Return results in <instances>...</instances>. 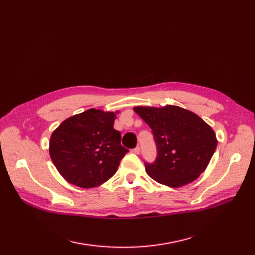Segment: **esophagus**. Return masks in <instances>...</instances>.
<instances>
[{
  "label": "esophagus",
  "instance_id": "obj_1",
  "mask_svg": "<svg viewBox=\"0 0 255 255\" xmlns=\"http://www.w3.org/2000/svg\"><path fill=\"white\" fill-rule=\"evenodd\" d=\"M132 152L134 153V154H136V155H138V154L140 153V148H139V146H136L135 149H133V150H132Z\"/></svg>",
  "mask_w": 255,
  "mask_h": 255
}]
</instances>
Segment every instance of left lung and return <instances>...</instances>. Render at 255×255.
<instances>
[{"label":"left lung","instance_id":"left-lung-1","mask_svg":"<svg viewBox=\"0 0 255 255\" xmlns=\"http://www.w3.org/2000/svg\"><path fill=\"white\" fill-rule=\"evenodd\" d=\"M133 111L153 131L157 159L153 164H145L153 180L179 188L206 170L218 140L202 118L176 105L135 106Z\"/></svg>","mask_w":255,"mask_h":255}]
</instances>
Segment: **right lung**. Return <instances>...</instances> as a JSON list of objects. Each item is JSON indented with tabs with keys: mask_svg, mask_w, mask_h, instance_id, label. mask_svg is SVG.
Returning a JSON list of instances; mask_svg holds the SVG:
<instances>
[{
	"mask_svg": "<svg viewBox=\"0 0 255 255\" xmlns=\"http://www.w3.org/2000/svg\"><path fill=\"white\" fill-rule=\"evenodd\" d=\"M117 112L91 109L62 122L49 139V155L60 175L80 188L109 181L129 152L114 129Z\"/></svg>",
	"mask_w": 255,
	"mask_h": 255,
	"instance_id": "1",
	"label": "right lung"
}]
</instances>
